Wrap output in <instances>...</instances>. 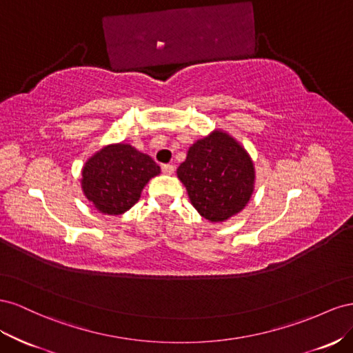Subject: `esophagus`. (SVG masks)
Wrapping results in <instances>:
<instances>
[{"instance_id":"1","label":"esophagus","mask_w":353,"mask_h":353,"mask_svg":"<svg viewBox=\"0 0 353 353\" xmlns=\"http://www.w3.org/2000/svg\"><path fill=\"white\" fill-rule=\"evenodd\" d=\"M161 170H163L164 174H173L174 173V165L173 164H164V165H161Z\"/></svg>"}]
</instances>
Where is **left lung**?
Masks as SVG:
<instances>
[{
  "instance_id": "left-lung-1",
  "label": "left lung",
  "mask_w": 353,
  "mask_h": 353,
  "mask_svg": "<svg viewBox=\"0 0 353 353\" xmlns=\"http://www.w3.org/2000/svg\"><path fill=\"white\" fill-rule=\"evenodd\" d=\"M177 177L198 213L216 223L244 210L256 173L247 150L232 136L214 130L189 148Z\"/></svg>"
}]
</instances>
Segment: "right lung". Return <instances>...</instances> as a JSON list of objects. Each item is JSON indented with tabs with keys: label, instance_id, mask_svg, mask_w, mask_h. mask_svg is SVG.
<instances>
[{
	"label": "right lung",
	"instance_id": "add662e5",
	"mask_svg": "<svg viewBox=\"0 0 353 353\" xmlns=\"http://www.w3.org/2000/svg\"><path fill=\"white\" fill-rule=\"evenodd\" d=\"M159 173L155 161L132 145H108L83 167L81 188L100 213L118 216L137 203L146 183Z\"/></svg>",
	"mask_w": 353,
	"mask_h": 353
}]
</instances>
